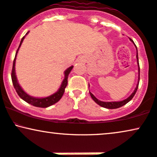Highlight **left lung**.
I'll list each match as a JSON object with an SVG mask.
<instances>
[{"instance_id": "8db88e82", "label": "left lung", "mask_w": 157, "mask_h": 157, "mask_svg": "<svg viewBox=\"0 0 157 157\" xmlns=\"http://www.w3.org/2000/svg\"><path fill=\"white\" fill-rule=\"evenodd\" d=\"M130 40L133 42L134 45L136 47V58H137V64H138V83H137V85H136V89H134L133 92L131 94V95H130L129 97H128L127 99H124V100H122V101H100L98 99H97L96 97L94 96V94H92L90 91H89V94H90L91 98L93 99V100L96 102L97 105H99V106H101V107H105V108H107V109H117V108H119V107H122V106L125 105V104H127L128 101H130L132 99H133V97H134V95L136 94V91H137L138 89V83H139V80H140V68H139V63H138V50H137V47L136 46L135 43H134V42L133 40H131V39H130Z\"/></svg>"}]
</instances>
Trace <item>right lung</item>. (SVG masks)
Instances as JSON below:
<instances>
[{"label": "right lung", "instance_id": "right-lung-1", "mask_svg": "<svg viewBox=\"0 0 157 157\" xmlns=\"http://www.w3.org/2000/svg\"><path fill=\"white\" fill-rule=\"evenodd\" d=\"M29 33V32L26 34V35ZM25 36H24L22 37L21 42H20L19 48H18L17 51H16L15 58H14L13 63V68H12V72H11V78H12V82H13V85L15 88L16 92H17L18 95L21 97V98L26 101V102L30 104V105L34 106V107H48L50 106H51L60 100L61 97H63V94L65 92V89L67 86V84H68V75L70 74V72L72 70L74 66L69 67L68 68H67L64 72V79L62 81V83H61L60 88L58 89V90L56 91V93L52 94L50 95V96L46 97H32L30 95L28 94L27 93H26L25 91L23 90V89L21 88V86H20L19 82H18L17 78H16V70H15V64H16V56H17V53L19 52V50L21 47L22 42H23L24 38H25Z\"/></svg>", "mask_w": 157, "mask_h": 157}]
</instances>
